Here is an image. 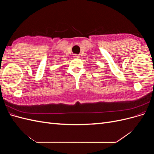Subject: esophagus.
Wrapping results in <instances>:
<instances>
[{
  "mask_svg": "<svg viewBox=\"0 0 154 154\" xmlns=\"http://www.w3.org/2000/svg\"><path fill=\"white\" fill-rule=\"evenodd\" d=\"M73 57H74V58H80V57H79V56H78V54H74Z\"/></svg>",
  "mask_w": 154,
  "mask_h": 154,
  "instance_id": "esophagus-1",
  "label": "esophagus"
}]
</instances>
